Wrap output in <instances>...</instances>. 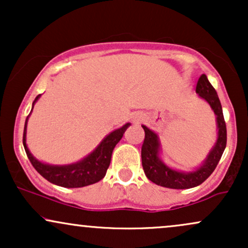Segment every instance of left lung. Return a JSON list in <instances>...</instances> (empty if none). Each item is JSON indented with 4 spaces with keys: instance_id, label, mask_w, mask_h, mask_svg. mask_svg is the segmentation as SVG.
<instances>
[{
    "instance_id": "1",
    "label": "left lung",
    "mask_w": 248,
    "mask_h": 248,
    "mask_svg": "<svg viewBox=\"0 0 248 248\" xmlns=\"http://www.w3.org/2000/svg\"><path fill=\"white\" fill-rule=\"evenodd\" d=\"M196 92L199 96L209 102L210 106L217 115L218 124V140L212 152L207 156L205 163L193 172H179L170 169L158 158V144L157 135L148 129L146 126H142L144 130V140L141 148L142 167L148 179L157 186L170 187V189H190L203 183L211 173L215 171L219 160L221 158L225 147H226V124H225L223 108L219 100L217 92L207 80L205 75L199 77L196 86Z\"/></svg>"
}]
</instances>
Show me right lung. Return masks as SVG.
I'll return each mask as SVG.
<instances>
[{"label": "right lung", "mask_w": 248, "mask_h": 248, "mask_svg": "<svg viewBox=\"0 0 248 248\" xmlns=\"http://www.w3.org/2000/svg\"><path fill=\"white\" fill-rule=\"evenodd\" d=\"M41 96L38 94L36 96L33 105L37 99ZM32 105V108H33ZM27 120L24 124L23 132V146L27 153L28 158L31 162L33 168L38 171L45 179L50 183L56 184V186L64 187H81L94 184L99 182L106 175V171L109 167L110 157L114 147L116 146L121 138L124 136V130L127 129L130 124H126L124 127L119 128L107 135L99 144L98 148L92 154L87 156L86 158L78 162L76 164H70V166H49V164L41 163L37 161L32 155H31L29 149H28L27 143H25V134H27Z\"/></svg>", "instance_id": "add662e5"}]
</instances>
